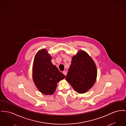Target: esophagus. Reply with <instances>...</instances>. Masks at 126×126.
<instances>
[{
	"label": "esophagus",
	"mask_w": 126,
	"mask_h": 126,
	"mask_svg": "<svg viewBox=\"0 0 126 126\" xmlns=\"http://www.w3.org/2000/svg\"><path fill=\"white\" fill-rule=\"evenodd\" d=\"M63 74L64 75H65V76H66L67 74V72L66 71H63Z\"/></svg>",
	"instance_id": "1"
}]
</instances>
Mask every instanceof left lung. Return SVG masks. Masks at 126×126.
Masks as SVG:
<instances>
[{"instance_id":"left-lung-1","label":"left lung","mask_w":126,"mask_h":126,"mask_svg":"<svg viewBox=\"0 0 126 126\" xmlns=\"http://www.w3.org/2000/svg\"><path fill=\"white\" fill-rule=\"evenodd\" d=\"M96 75L93 59L86 52L79 51L72 59L66 79L77 92L84 93L92 87Z\"/></svg>"}]
</instances>
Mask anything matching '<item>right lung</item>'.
<instances>
[{
    "instance_id": "right-lung-1",
    "label": "right lung",
    "mask_w": 126,
    "mask_h": 126,
    "mask_svg": "<svg viewBox=\"0 0 126 126\" xmlns=\"http://www.w3.org/2000/svg\"><path fill=\"white\" fill-rule=\"evenodd\" d=\"M51 57L46 49L36 54L33 67V79L37 89L45 95H51L56 91L57 83L65 76L51 62Z\"/></svg>"
}]
</instances>
